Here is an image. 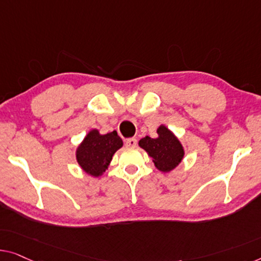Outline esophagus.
Segmentation results:
<instances>
[{"label": "esophagus", "mask_w": 261, "mask_h": 261, "mask_svg": "<svg viewBox=\"0 0 261 261\" xmlns=\"http://www.w3.org/2000/svg\"><path fill=\"white\" fill-rule=\"evenodd\" d=\"M125 145H126L127 147H135L136 145H137V139H136V138H129V139H126V141H125Z\"/></svg>", "instance_id": "34e87169"}]
</instances>
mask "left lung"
Segmentation results:
<instances>
[{
  "instance_id": "1",
  "label": "left lung",
  "mask_w": 261,
  "mask_h": 261,
  "mask_svg": "<svg viewBox=\"0 0 261 261\" xmlns=\"http://www.w3.org/2000/svg\"><path fill=\"white\" fill-rule=\"evenodd\" d=\"M158 137L151 138L149 136L142 138L138 145L152 158L154 166L162 172H170L176 169L184 158V149L176 136L165 125L157 129Z\"/></svg>"
}]
</instances>
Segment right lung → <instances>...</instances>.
Returning a JSON list of instances; mask_svg holds the SVG:
<instances>
[{"mask_svg":"<svg viewBox=\"0 0 261 261\" xmlns=\"http://www.w3.org/2000/svg\"><path fill=\"white\" fill-rule=\"evenodd\" d=\"M122 146L123 141L116 131L100 135L98 130L93 129L77 147V163L84 172L99 177L110 165L112 155Z\"/></svg>","mask_w":261,"mask_h":261,"instance_id":"1","label":"right lung"}]
</instances>
